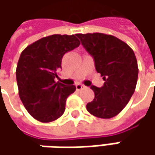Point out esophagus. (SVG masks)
Instances as JSON below:
<instances>
[{"label":"esophagus","instance_id":"34e87169","mask_svg":"<svg viewBox=\"0 0 155 155\" xmlns=\"http://www.w3.org/2000/svg\"><path fill=\"white\" fill-rule=\"evenodd\" d=\"M85 88H86L85 85H83V84H77V85H76V89H77L78 91H81V90L85 89Z\"/></svg>","mask_w":155,"mask_h":155}]
</instances>
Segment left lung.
<instances>
[{"label": "left lung", "instance_id": "left-lung-1", "mask_svg": "<svg viewBox=\"0 0 155 155\" xmlns=\"http://www.w3.org/2000/svg\"><path fill=\"white\" fill-rule=\"evenodd\" d=\"M82 45L91 54L97 71L103 77L104 86H91L95 98L86 109L92 116L110 119L117 116L134 94L138 64L129 45L110 34L77 33Z\"/></svg>", "mask_w": 155, "mask_h": 155}]
</instances>
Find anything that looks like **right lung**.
Returning a JSON list of instances; mask_svg holds the SVG:
<instances>
[{
    "label": "right lung",
    "instance_id": "1",
    "mask_svg": "<svg viewBox=\"0 0 155 155\" xmlns=\"http://www.w3.org/2000/svg\"><path fill=\"white\" fill-rule=\"evenodd\" d=\"M79 45L74 34H53L27 45L21 52L16 68L19 96L37 121L53 122L64 114L66 99L76 87L55 82V78L63 56Z\"/></svg>",
    "mask_w": 155,
    "mask_h": 155
}]
</instances>
